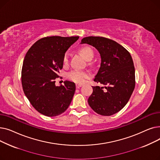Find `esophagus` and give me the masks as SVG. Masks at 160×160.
<instances>
[{"instance_id":"34e87169","label":"esophagus","mask_w":160,"mask_h":160,"mask_svg":"<svg viewBox=\"0 0 160 160\" xmlns=\"http://www.w3.org/2000/svg\"><path fill=\"white\" fill-rule=\"evenodd\" d=\"M80 87H82V85H80V84H78V83H77V84H76V88H77V89L80 88Z\"/></svg>"}]
</instances>
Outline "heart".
<instances>
[{
	"label": "heart",
	"instance_id": "b5f03b06",
	"mask_svg": "<svg viewBox=\"0 0 160 160\" xmlns=\"http://www.w3.org/2000/svg\"><path fill=\"white\" fill-rule=\"evenodd\" d=\"M80 52L82 55L87 60H91L93 57V52L92 49L88 46L83 47L80 49ZM69 54L68 52H66L63 58V65H67L69 63ZM91 77V74L87 72L79 71V70H73L67 74V77L71 81L78 83V84H82L85 83L86 79L89 78Z\"/></svg>",
	"mask_w": 160,
	"mask_h": 160
}]
</instances>
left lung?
<instances>
[{"instance_id": "8db88e82", "label": "left lung", "mask_w": 160, "mask_h": 160, "mask_svg": "<svg viewBox=\"0 0 160 160\" xmlns=\"http://www.w3.org/2000/svg\"><path fill=\"white\" fill-rule=\"evenodd\" d=\"M83 43L94 47L101 58L94 81L104 86H93L89 105L98 114L112 115L127 104L135 88V68L132 56L122 45L108 38L86 37L82 39Z\"/></svg>"}]
</instances>
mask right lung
Masks as SVG:
<instances>
[{
  "mask_svg": "<svg viewBox=\"0 0 160 160\" xmlns=\"http://www.w3.org/2000/svg\"><path fill=\"white\" fill-rule=\"evenodd\" d=\"M78 36H50L41 38L33 44L24 57L21 82L24 93L40 113L55 117L63 113L70 105L76 86L65 81L64 86H56L63 68V58Z\"/></svg>",
  "mask_w": 160,
  "mask_h": 160,
  "instance_id": "add662e5",
  "label": "right lung"
}]
</instances>
